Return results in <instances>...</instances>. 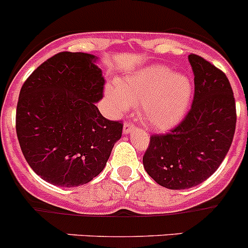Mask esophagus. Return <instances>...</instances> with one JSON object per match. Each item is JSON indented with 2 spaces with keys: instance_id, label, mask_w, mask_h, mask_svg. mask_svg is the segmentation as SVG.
Segmentation results:
<instances>
[{
  "instance_id": "1",
  "label": "esophagus",
  "mask_w": 248,
  "mask_h": 248,
  "mask_svg": "<svg viewBox=\"0 0 248 248\" xmlns=\"http://www.w3.org/2000/svg\"><path fill=\"white\" fill-rule=\"evenodd\" d=\"M136 126L134 125L131 122H125L124 123V125H123V133L124 134H129L130 131H133Z\"/></svg>"
}]
</instances>
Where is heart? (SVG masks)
<instances>
[{
  "instance_id": "1",
  "label": "heart",
  "mask_w": 248,
  "mask_h": 248,
  "mask_svg": "<svg viewBox=\"0 0 248 248\" xmlns=\"http://www.w3.org/2000/svg\"><path fill=\"white\" fill-rule=\"evenodd\" d=\"M117 87L108 86L106 94L113 110H128L140 106V117L155 130L172 128L189 107L193 83L187 75L173 74L169 66L156 65L118 79Z\"/></svg>"
}]
</instances>
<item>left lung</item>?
Segmentation results:
<instances>
[{
  "mask_svg": "<svg viewBox=\"0 0 248 248\" xmlns=\"http://www.w3.org/2000/svg\"><path fill=\"white\" fill-rule=\"evenodd\" d=\"M194 74L189 112L167 134L150 136L144 169L169 189H187L217 170L232 144L236 104L228 77L202 56H188Z\"/></svg>",
  "mask_w": 248,
  "mask_h": 248,
  "instance_id": "1",
  "label": "left lung"
}]
</instances>
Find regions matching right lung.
Masks as SVG:
<instances>
[{"label": "right lung", "instance_id": "1", "mask_svg": "<svg viewBox=\"0 0 248 248\" xmlns=\"http://www.w3.org/2000/svg\"><path fill=\"white\" fill-rule=\"evenodd\" d=\"M96 61L91 54L61 51L20 88V149L31 170L59 187L86 185L98 176L122 136V122L106 119L94 104L106 82Z\"/></svg>", "mask_w": 248, "mask_h": 248}]
</instances>
